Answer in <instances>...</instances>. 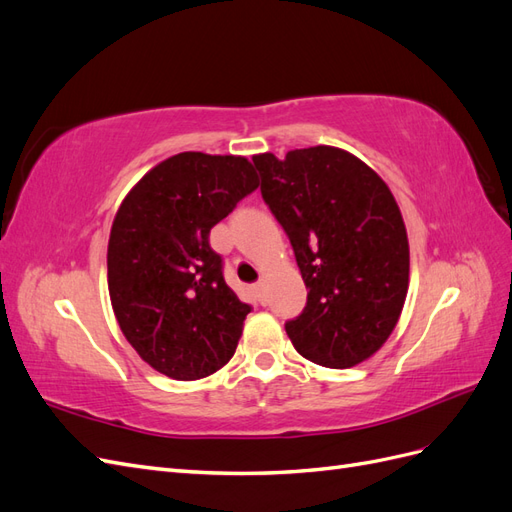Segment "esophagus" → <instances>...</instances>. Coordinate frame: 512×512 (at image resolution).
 <instances>
[{"instance_id": "esophagus-1", "label": "esophagus", "mask_w": 512, "mask_h": 512, "mask_svg": "<svg viewBox=\"0 0 512 512\" xmlns=\"http://www.w3.org/2000/svg\"><path fill=\"white\" fill-rule=\"evenodd\" d=\"M254 292H256V297H258V301L262 303V305H265L267 303V292H265V282H256L254 284Z\"/></svg>"}]
</instances>
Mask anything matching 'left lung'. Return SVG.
I'll return each instance as SVG.
<instances>
[{"label": "left lung", "mask_w": 512, "mask_h": 512, "mask_svg": "<svg viewBox=\"0 0 512 512\" xmlns=\"http://www.w3.org/2000/svg\"><path fill=\"white\" fill-rule=\"evenodd\" d=\"M252 160L309 290L303 312L286 322L292 346L331 369L369 359L408 292V235L391 190L359 158L327 145Z\"/></svg>", "instance_id": "left-lung-1"}]
</instances>
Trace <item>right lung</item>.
<instances>
[{"mask_svg":"<svg viewBox=\"0 0 512 512\" xmlns=\"http://www.w3.org/2000/svg\"><path fill=\"white\" fill-rule=\"evenodd\" d=\"M256 188L245 158L183 151L151 168L115 215L113 312L141 359L168 378H205L237 350L252 305L228 288L209 232Z\"/></svg>","mask_w":512,"mask_h":512,"instance_id":"right-lung-1","label":"right lung"}]
</instances>
